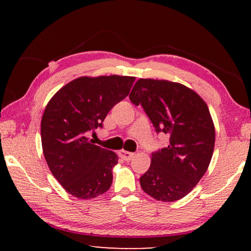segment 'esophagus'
I'll list each match as a JSON object with an SVG mask.
<instances>
[{"label":"esophagus","instance_id":"1","mask_svg":"<svg viewBox=\"0 0 251 251\" xmlns=\"http://www.w3.org/2000/svg\"><path fill=\"white\" fill-rule=\"evenodd\" d=\"M118 154H120L122 158L126 160V161L130 160L134 157V152H129V151H118Z\"/></svg>","mask_w":251,"mask_h":251}]
</instances>
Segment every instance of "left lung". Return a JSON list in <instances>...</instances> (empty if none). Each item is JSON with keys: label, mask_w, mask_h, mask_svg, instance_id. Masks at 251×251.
I'll list each match as a JSON object with an SVG mask.
<instances>
[{"label": "left lung", "mask_w": 251, "mask_h": 251, "mask_svg": "<svg viewBox=\"0 0 251 251\" xmlns=\"http://www.w3.org/2000/svg\"><path fill=\"white\" fill-rule=\"evenodd\" d=\"M129 100L142 105L157 133L169 135L167 147L151 154L139 178L144 192L156 201H175L192 192L209 166L215 126L207 104L185 85L139 78Z\"/></svg>", "instance_id": "1"}]
</instances>
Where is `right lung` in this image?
Listing matches in <instances>:
<instances>
[{"label":"right lung","mask_w":251,"mask_h":251,"mask_svg":"<svg viewBox=\"0 0 251 251\" xmlns=\"http://www.w3.org/2000/svg\"><path fill=\"white\" fill-rule=\"evenodd\" d=\"M134 80L133 76H82L46 105L41 122L43 154L53 176L72 196L92 199L112 185L118 157L94 145L86 133L103 126L109 110L129 94Z\"/></svg>","instance_id":"1"}]
</instances>
